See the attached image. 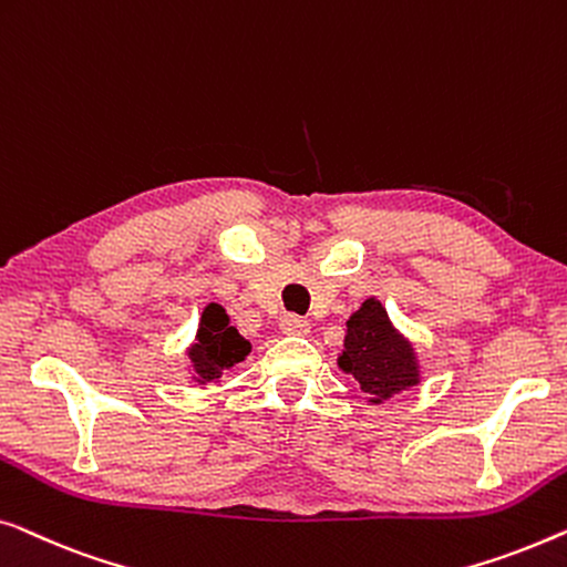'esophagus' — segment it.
<instances>
[{
    "label": "esophagus",
    "mask_w": 567,
    "mask_h": 567,
    "mask_svg": "<svg viewBox=\"0 0 567 567\" xmlns=\"http://www.w3.org/2000/svg\"><path fill=\"white\" fill-rule=\"evenodd\" d=\"M280 329L285 333H292V337H306V333L310 331V323L306 321V318H300V316H285L282 323H280Z\"/></svg>",
    "instance_id": "1"
}]
</instances>
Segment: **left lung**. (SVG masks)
<instances>
[{"label": "left lung", "mask_w": 567, "mask_h": 567, "mask_svg": "<svg viewBox=\"0 0 567 567\" xmlns=\"http://www.w3.org/2000/svg\"><path fill=\"white\" fill-rule=\"evenodd\" d=\"M339 367L360 380V388L372 403L409 390L419 382L416 357L409 341L398 337L385 308L378 300H364L347 321L344 352Z\"/></svg>", "instance_id": "left-lung-1"}]
</instances>
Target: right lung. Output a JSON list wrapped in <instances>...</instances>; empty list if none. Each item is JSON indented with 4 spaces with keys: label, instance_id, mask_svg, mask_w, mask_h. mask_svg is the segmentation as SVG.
<instances>
[{
    "label": "right lung",
    "instance_id": "add662e5",
    "mask_svg": "<svg viewBox=\"0 0 567 567\" xmlns=\"http://www.w3.org/2000/svg\"><path fill=\"white\" fill-rule=\"evenodd\" d=\"M251 352V344L228 323L226 310L210 302L203 310L200 329H197V341L189 349V360L197 374V382L218 380L223 370L244 362V357Z\"/></svg>",
    "mask_w": 567,
    "mask_h": 567
}]
</instances>
